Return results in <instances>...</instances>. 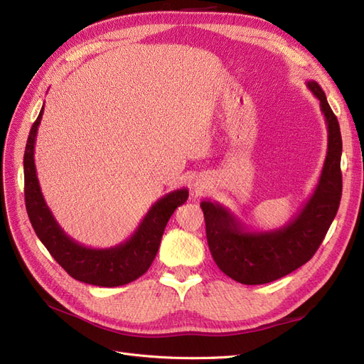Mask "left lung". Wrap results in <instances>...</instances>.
<instances>
[{
  "instance_id": "left-lung-1",
  "label": "left lung",
  "mask_w": 364,
  "mask_h": 364,
  "mask_svg": "<svg viewBox=\"0 0 364 364\" xmlns=\"http://www.w3.org/2000/svg\"><path fill=\"white\" fill-rule=\"evenodd\" d=\"M325 115L328 150L318 183L310 199L289 225L252 232L228 208L205 200L206 240L211 255L225 274L246 285L277 281L310 261L331 226L341 199V135L337 117L317 82H306Z\"/></svg>"
}]
</instances>
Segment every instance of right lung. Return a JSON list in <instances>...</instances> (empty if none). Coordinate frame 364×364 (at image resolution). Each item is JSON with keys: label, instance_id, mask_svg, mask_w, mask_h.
Wrapping results in <instances>:
<instances>
[{"label": "right lung", "instance_id": "right-lung-1", "mask_svg": "<svg viewBox=\"0 0 364 364\" xmlns=\"http://www.w3.org/2000/svg\"><path fill=\"white\" fill-rule=\"evenodd\" d=\"M43 106L30 129L24 151V196L30 223L51 257L74 279L98 285L118 287L138 279L155 259L164 229L174 209L188 199V190L181 188L165 194L153 205L129 240L115 247H86L63 232L43 199L35 165V142Z\"/></svg>", "mask_w": 364, "mask_h": 364}]
</instances>
